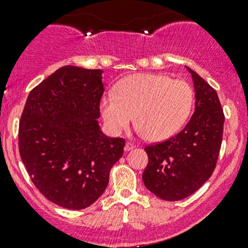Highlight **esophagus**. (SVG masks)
Listing matches in <instances>:
<instances>
[{"mask_svg": "<svg viewBox=\"0 0 248 248\" xmlns=\"http://www.w3.org/2000/svg\"><path fill=\"white\" fill-rule=\"evenodd\" d=\"M134 147H136V145L132 144V142L127 141L126 145H124V151H131V150H133Z\"/></svg>", "mask_w": 248, "mask_h": 248, "instance_id": "esophagus-1", "label": "esophagus"}]
</instances>
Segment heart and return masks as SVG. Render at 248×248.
Instances as JSON below:
<instances>
[{"instance_id":"1","label":"heart","mask_w":248,"mask_h":248,"mask_svg":"<svg viewBox=\"0 0 248 248\" xmlns=\"http://www.w3.org/2000/svg\"><path fill=\"white\" fill-rule=\"evenodd\" d=\"M188 82L163 74L140 73L120 80L115 94L101 101V112L112 134L121 133L133 120L139 133L161 141L180 131L193 107Z\"/></svg>"}]
</instances>
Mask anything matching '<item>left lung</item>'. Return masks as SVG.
<instances>
[{
  "mask_svg": "<svg viewBox=\"0 0 248 248\" xmlns=\"http://www.w3.org/2000/svg\"><path fill=\"white\" fill-rule=\"evenodd\" d=\"M196 90V110L181 132L146 145L149 163L142 181L163 201L175 202L193 194L216 168L223 137L224 114L218 96L201 76L187 67Z\"/></svg>",
  "mask_w": 248,
  "mask_h": 248,
  "instance_id": "obj_1",
  "label": "left lung"
}]
</instances>
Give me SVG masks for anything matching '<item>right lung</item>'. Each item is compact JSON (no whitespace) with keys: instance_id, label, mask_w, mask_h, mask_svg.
Segmentation results:
<instances>
[{"instance_id":"obj_1","label":"right lung","mask_w":248,"mask_h":248,"mask_svg":"<svg viewBox=\"0 0 248 248\" xmlns=\"http://www.w3.org/2000/svg\"><path fill=\"white\" fill-rule=\"evenodd\" d=\"M101 69L64 66L30 92L19 122V152L34 186L59 206L81 210L106 191L124 138H108L97 119Z\"/></svg>"}]
</instances>
